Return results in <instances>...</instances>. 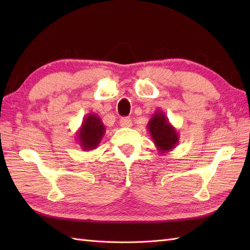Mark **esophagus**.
Segmentation results:
<instances>
[{"instance_id": "1", "label": "esophagus", "mask_w": 250, "mask_h": 250, "mask_svg": "<svg viewBox=\"0 0 250 250\" xmlns=\"http://www.w3.org/2000/svg\"><path fill=\"white\" fill-rule=\"evenodd\" d=\"M120 125L121 126H131L132 125V120L129 117H125V118L120 119Z\"/></svg>"}]
</instances>
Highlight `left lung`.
<instances>
[{"label":"left lung","instance_id":"obj_1","mask_svg":"<svg viewBox=\"0 0 250 250\" xmlns=\"http://www.w3.org/2000/svg\"><path fill=\"white\" fill-rule=\"evenodd\" d=\"M148 132L153 144L160 153H167L177 146L179 134L177 130L169 124L167 115L162 110H157L151 116L147 125Z\"/></svg>","mask_w":250,"mask_h":250}]
</instances>
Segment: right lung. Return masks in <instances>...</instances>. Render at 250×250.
<instances>
[{
  "label": "right lung",
  "mask_w": 250,
  "mask_h": 250,
  "mask_svg": "<svg viewBox=\"0 0 250 250\" xmlns=\"http://www.w3.org/2000/svg\"><path fill=\"white\" fill-rule=\"evenodd\" d=\"M105 134V125L97 114H88L84 117L76 136L79 146L84 151L95 149Z\"/></svg>",
  "instance_id": "add662e5"
}]
</instances>
